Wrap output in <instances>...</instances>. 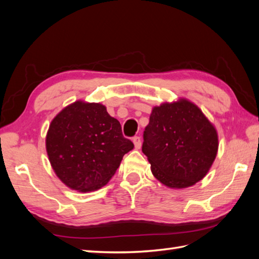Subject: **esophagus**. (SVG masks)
I'll return each instance as SVG.
<instances>
[{"mask_svg": "<svg viewBox=\"0 0 259 259\" xmlns=\"http://www.w3.org/2000/svg\"><path fill=\"white\" fill-rule=\"evenodd\" d=\"M133 143H134V146L136 149H139L140 147H142V139H140V137H138V136H135L134 138H133Z\"/></svg>", "mask_w": 259, "mask_h": 259, "instance_id": "obj_1", "label": "esophagus"}]
</instances>
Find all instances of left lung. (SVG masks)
Returning <instances> with one entry per match:
<instances>
[{
  "mask_svg": "<svg viewBox=\"0 0 259 259\" xmlns=\"http://www.w3.org/2000/svg\"><path fill=\"white\" fill-rule=\"evenodd\" d=\"M217 151V131L197 105L180 98L153 107L143 152L164 186L183 189L197 184L207 174Z\"/></svg>",
  "mask_w": 259,
  "mask_h": 259,
  "instance_id": "left-lung-1",
  "label": "left lung"
}]
</instances>
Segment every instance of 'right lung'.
<instances>
[{
	"label": "right lung",
	"mask_w": 259,
	"mask_h": 259,
	"mask_svg": "<svg viewBox=\"0 0 259 259\" xmlns=\"http://www.w3.org/2000/svg\"><path fill=\"white\" fill-rule=\"evenodd\" d=\"M46 152L55 174L70 189L89 192L108 184L134 145L99 103L74 101L54 117Z\"/></svg>",
	"instance_id": "1"
}]
</instances>
